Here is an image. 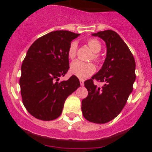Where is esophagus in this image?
Masks as SVG:
<instances>
[{
    "label": "esophagus",
    "instance_id": "1",
    "mask_svg": "<svg viewBox=\"0 0 152 152\" xmlns=\"http://www.w3.org/2000/svg\"><path fill=\"white\" fill-rule=\"evenodd\" d=\"M80 84L81 86H84V81L83 80H80Z\"/></svg>",
    "mask_w": 152,
    "mask_h": 152
}]
</instances>
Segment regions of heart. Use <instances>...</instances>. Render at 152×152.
I'll use <instances>...</instances> for the list:
<instances>
[{
    "label": "heart",
    "instance_id": "obj_1",
    "mask_svg": "<svg viewBox=\"0 0 152 152\" xmlns=\"http://www.w3.org/2000/svg\"><path fill=\"white\" fill-rule=\"evenodd\" d=\"M88 45L94 52L93 58L95 61H99L100 58L98 52L101 50L102 45L100 42L96 39H90L88 40ZM77 49V42L73 41L71 42L68 50V56L69 58L72 59L76 56ZM96 71V67L93 63L84 62V61L76 60L73 61L70 67V72L73 75L80 79H86L94 73Z\"/></svg>",
    "mask_w": 152,
    "mask_h": 152
}]
</instances>
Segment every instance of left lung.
<instances>
[{
    "label": "left lung",
    "mask_w": 152,
    "mask_h": 152,
    "mask_svg": "<svg viewBox=\"0 0 152 152\" xmlns=\"http://www.w3.org/2000/svg\"><path fill=\"white\" fill-rule=\"evenodd\" d=\"M106 42L107 57L101 69L84 82L88 95L81 102L84 117L94 123H106L120 113L133 89L135 62L131 51L115 31L92 34ZM103 82L99 88L93 80Z\"/></svg>",
    "instance_id": "1"
}]
</instances>
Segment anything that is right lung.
<instances>
[{"label": "right lung", "instance_id": "1", "mask_svg": "<svg viewBox=\"0 0 152 152\" xmlns=\"http://www.w3.org/2000/svg\"><path fill=\"white\" fill-rule=\"evenodd\" d=\"M79 35L67 30L51 32L28 49L21 66L20 86L24 107L36 119L50 121L58 117L67 97L80 87L75 75L58 82L69 69L71 42Z\"/></svg>", "mask_w": 152, "mask_h": 152}]
</instances>
